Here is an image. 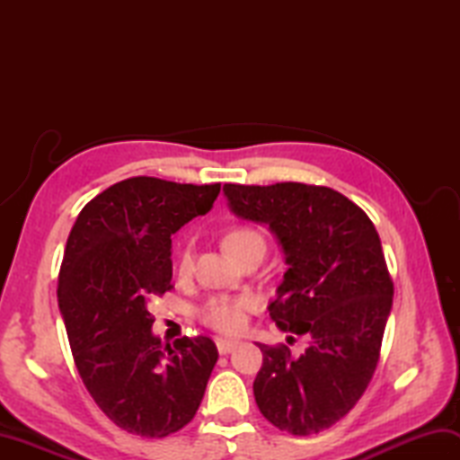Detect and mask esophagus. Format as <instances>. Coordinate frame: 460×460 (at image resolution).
<instances>
[{"mask_svg":"<svg viewBox=\"0 0 460 460\" xmlns=\"http://www.w3.org/2000/svg\"><path fill=\"white\" fill-rule=\"evenodd\" d=\"M215 344H217L219 354L225 356V354H231V351L239 346V341L237 340H229V338H217V341H215Z\"/></svg>","mask_w":460,"mask_h":460,"instance_id":"esophagus-1","label":"esophagus"}]
</instances>
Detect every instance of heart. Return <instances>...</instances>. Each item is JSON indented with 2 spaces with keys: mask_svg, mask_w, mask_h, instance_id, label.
Here are the masks:
<instances>
[{
  "mask_svg": "<svg viewBox=\"0 0 460 460\" xmlns=\"http://www.w3.org/2000/svg\"><path fill=\"white\" fill-rule=\"evenodd\" d=\"M223 245L231 257L241 259L245 252L267 249L262 233L252 227H235L223 239ZM193 262L191 247H185L180 255V272H190ZM257 308V300L249 295L239 296H211L203 302L198 310V316L209 328L223 332V334H237L247 324V314Z\"/></svg>",
  "mask_w": 460,
  "mask_h": 460,
  "instance_id": "b5f03b06",
  "label": "heart"
}]
</instances>
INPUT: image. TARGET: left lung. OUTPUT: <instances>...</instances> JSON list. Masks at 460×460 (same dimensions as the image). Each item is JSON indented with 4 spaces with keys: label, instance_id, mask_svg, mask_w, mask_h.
I'll return each mask as SVG.
<instances>
[{
    "label": "left lung",
    "instance_id": "obj_1",
    "mask_svg": "<svg viewBox=\"0 0 460 460\" xmlns=\"http://www.w3.org/2000/svg\"><path fill=\"white\" fill-rule=\"evenodd\" d=\"M223 193L237 217L277 237L288 269L270 318L310 340L298 358L257 344L255 402L280 431H324L364 395L379 359L394 282L377 231L354 201L320 185L225 183Z\"/></svg>",
    "mask_w": 460,
    "mask_h": 460
}]
</instances>
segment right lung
I'll return each mask as SVG.
<instances>
[{
	"mask_svg": "<svg viewBox=\"0 0 460 460\" xmlns=\"http://www.w3.org/2000/svg\"><path fill=\"white\" fill-rule=\"evenodd\" d=\"M221 185L130 178L84 205L66 239L58 310L84 387L112 423L162 438L188 425L219 354L208 336L162 344L150 302L173 288L172 235Z\"/></svg>",
	"mask_w": 460,
	"mask_h": 460,
	"instance_id": "1",
	"label": "right lung"
}]
</instances>
